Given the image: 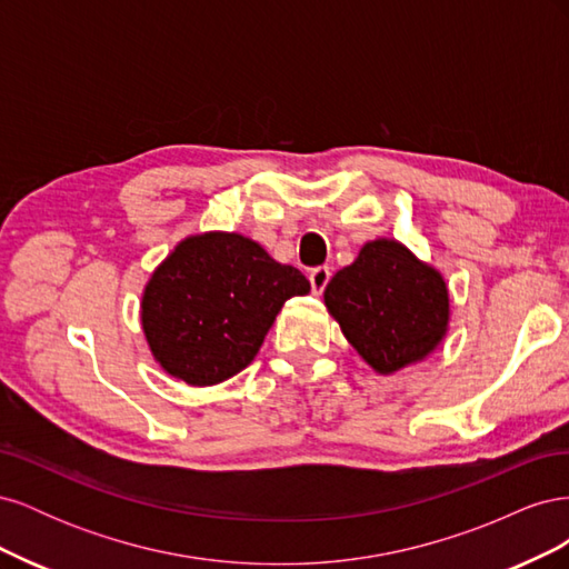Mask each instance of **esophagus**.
Here are the masks:
<instances>
[{
  "mask_svg": "<svg viewBox=\"0 0 569 569\" xmlns=\"http://www.w3.org/2000/svg\"><path fill=\"white\" fill-rule=\"evenodd\" d=\"M330 278H332V270L327 268V266L313 268V270H311V274H308V280H311V287H313L316 295H322L325 287H327V282H330Z\"/></svg>",
  "mask_w": 569,
  "mask_h": 569,
  "instance_id": "34e87169",
  "label": "esophagus"
}]
</instances>
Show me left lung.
<instances>
[{
    "mask_svg": "<svg viewBox=\"0 0 569 569\" xmlns=\"http://www.w3.org/2000/svg\"><path fill=\"white\" fill-rule=\"evenodd\" d=\"M325 306L343 337L380 375L432 353L449 330L441 272L396 239H375L325 287Z\"/></svg>",
    "mask_w": 569,
    "mask_h": 569,
    "instance_id": "8db88e82",
    "label": "left lung"
}]
</instances>
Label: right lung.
<instances>
[{"label": "right lung", "mask_w": 569, "mask_h": 569, "mask_svg": "<svg viewBox=\"0 0 569 569\" xmlns=\"http://www.w3.org/2000/svg\"><path fill=\"white\" fill-rule=\"evenodd\" d=\"M311 284L253 239L237 232L187 237L153 270L142 327L159 366L192 387L244 370L287 299Z\"/></svg>", "instance_id": "right-lung-1"}]
</instances>
